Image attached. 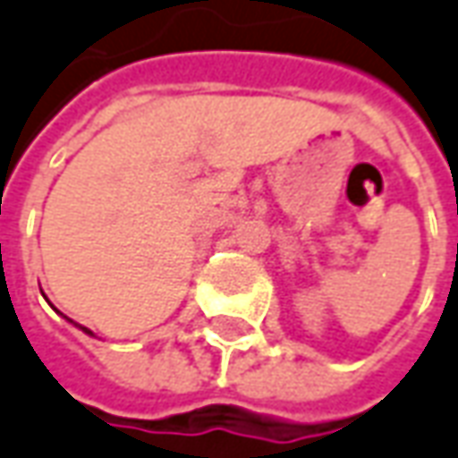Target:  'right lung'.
<instances>
[{"mask_svg":"<svg viewBox=\"0 0 458 458\" xmlns=\"http://www.w3.org/2000/svg\"><path fill=\"white\" fill-rule=\"evenodd\" d=\"M70 322H72V320H70ZM75 325H78V322H75ZM78 327H80V330H82V333H88V335H93V333H90L88 327H82V325H78Z\"/></svg>","mask_w":458,"mask_h":458,"instance_id":"add662e5","label":"right lung"}]
</instances>
